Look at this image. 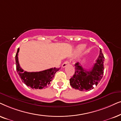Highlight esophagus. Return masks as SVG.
I'll use <instances>...</instances> for the list:
<instances>
[{"label": "esophagus", "mask_w": 121, "mask_h": 121, "mask_svg": "<svg viewBox=\"0 0 121 121\" xmlns=\"http://www.w3.org/2000/svg\"><path fill=\"white\" fill-rule=\"evenodd\" d=\"M69 64H70V63H69V61H65L63 64H62V67H63V68H64V67H65L66 66H67V65H69Z\"/></svg>", "instance_id": "34e87169"}]
</instances>
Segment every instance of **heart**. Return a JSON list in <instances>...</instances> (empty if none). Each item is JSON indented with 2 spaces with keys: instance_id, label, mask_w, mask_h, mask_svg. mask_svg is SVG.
<instances>
[{
  "instance_id": "heart-1",
  "label": "heart",
  "mask_w": 121,
  "mask_h": 121,
  "mask_svg": "<svg viewBox=\"0 0 121 121\" xmlns=\"http://www.w3.org/2000/svg\"><path fill=\"white\" fill-rule=\"evenodd\" d=\"M84 48H85L84 45H83V44L78 45L76 47V50L75 51V53L76 54H78V53L81 52V51L82 50L84 49Z\"/></svg>"
}]
</instances>
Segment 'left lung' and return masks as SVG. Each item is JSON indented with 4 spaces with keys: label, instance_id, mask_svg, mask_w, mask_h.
<instances>
[{
    "label": "left lung",
    "instance_id": "left-lung-1",
    "mask_svg": "<svg viewBox=\"0 0 121 121\" xmlns=\"http://www.w3.org/2000/svg\"><path fill=\"white\" fill-rule=\"evenodd\" d=\"M104 61V56L100 49L99 57L91 69L86 70L79 62L76 63L75 73L70 79L71 86L81 91L93 89V85L97 86L103 77Z\"/></svg>",
    "mask_w": 121,
    "mask_h": 121
}]
</instances>
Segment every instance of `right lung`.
<instances>
[{"label":"right lung","mask_w":121,"mask_h":121,"mask_svg":"<svg viewBox=\"0 0 121 121\" xmlns=\"http://www.w3.org/2000/svg\"><path fill=\"white\" fill-rule=\"evenodd\" d=\"M17 49L15 55L16 69L17 73L20 77L22 81L26 85L34 89H43L50 84L54 78L55 74L60 68H51L39 72H27L21 68L18 61Z\"/></svg>","instance_id":"add662e5"}]
</instances>
